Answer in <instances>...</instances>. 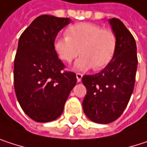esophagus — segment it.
I'll return each mask as SVG.
<instances>
[{"instance_id":"esophagus-1","label":"esophagus","mask_w":147,"mask_h":147,"mask_svg":"<svg viewBox=\"0 0 147 147\" xmlns=\"http://www.w3.org/2000/svg\"><path fill=\"white\" fill-rule=\"evenodd\" d=\"M82 76H83V75H82L81 74H79V73L76 74V78H77V81H78V82H80V81H81Z\"/></svg>"}]
</instances>
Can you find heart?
<instances>
[{"mask_svg": "<svg viewBox=\"0 0 147 147\" xmlns=\"http://www.w3.org/2000/svg\"><path fill=\"white\" fill-rule=\"evenodd\" d=\"M54 48L59 59L67 63L81 53L82 55L74 65L76 71L86 72L92 67L101 69L114 57L116 37L110 29L93 23L81 22L68 27L66 37L56 38Z\"/></svg>", "mask_w": 147, "mask_h": 147, "instance_id": "obj_1", "label": "heart"}]
</instances>
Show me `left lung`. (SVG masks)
Returning <instances> with one entry per match:
<instances>
[{
  "label": "left lung",
  "mask_w": 147,
  "mask_h": 147,
  "mask_svg": "<svg viewBox=\"0 0 147 147\" xmlns=\"http://www.w3.org/2000/svg\"><path fill=\"white\" fill-rule=\"evenodd\" d=\"M116 37L113 59L98 74L84 75L86 88L83 110L92 121L107 124L115 121L126 109L134 91L138 65L135 40L118 19L109 20Z\"/></svg>",
  "instance_id": "8db88e82"
}]
</instances>
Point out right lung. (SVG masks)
<instances>
[{"instance_id": "add662e5", "label": "right lung", "mask_w": 147, "mask_h": 147, "mask_svg": "<svg viewBox=\"0 0 147 147\" xmlns=\"http://www.w3.org/2000/svg\"><path fill=\"white\" fill-rule=\"evenodd\" d=\"M69 18L41 15L24 31L14 59L13 81L24 112L37 122L57 119L76 85V74L64 71L54 42Z\"/></svg>"}]
</instances>
